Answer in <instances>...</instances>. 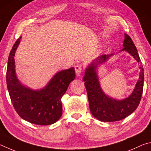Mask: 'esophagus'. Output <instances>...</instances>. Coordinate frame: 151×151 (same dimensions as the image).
Listing matches in <instances>:
<instances>
[{"label": "esophagus", "mask_w": 151, "mask_h": 151, "mask_svg": "<svg viewBox=\"0 0 151 151\" xmlns=\"http://www.w3.org/2000/svg\"><path fill=\"white\" fill-rule=\"evenodd\" d=\"M75 71L76 73L77 76H80L81 73V71H82V66L80 64H78L75 66Z\"/></svg>", "instance_id": "1"}]
</instances>
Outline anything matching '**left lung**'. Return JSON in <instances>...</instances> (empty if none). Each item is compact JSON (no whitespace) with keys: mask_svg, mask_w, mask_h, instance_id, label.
<instances>
[{"mask_svg":"<svg viewBox=\"0 0 151 151\" xmlns=\"http://www.w3.org/2000/svg\"><path fill=\"white\" fill-rule=\"evenodd\" d=\"M123 46L124 47L121 51H126L130 54L139 63L141 69L135 88L128 97L121 100L111 97L104 93L100 85L97 68L106 62L113 54L99 55L92 61L86 69L83 78L88 93L90 111L94 117L103 122H114L123 119L136 110L141 101L143 90L144 71L136 46L127 34H125Z\"/></svg>","mask_w":151,"mask_h":151,"instance_id":"1","label":"left lung"}]
</instances>
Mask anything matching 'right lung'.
<instances>
[{
	"label": "right lung",
	"mask_w": 151,
	"mask_h": 151,
	"mask_svg": "<svg viewBox=\"0 0 151 151\" xmlns=\"http://www.w3.org/2000/svg\"><path fill=\"white\" fill-rule=\"evenodd\" d=\"M20 37L10 52L6 70V83L16 111L23 119L38 125H49L62 115V96L76 78L74 68L58 71L47 85L34 90L20 82L15 70L14 55L20 42Z\"/></svg>",
	"instance_id": "right-lung-1"
}]
</instances>
